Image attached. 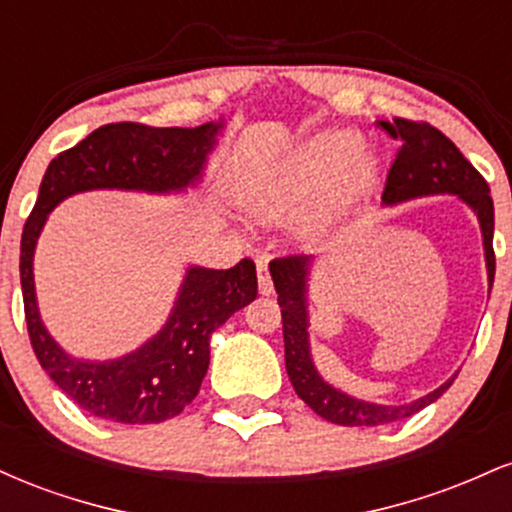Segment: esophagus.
<instances>
[{"mask_svg": "<svg viewBox=\"0 0 512 512\" xmlns=\"http://www.w3.org/2000/svg\"><path fill=\"white\" fill-rule=\"evenodd\" d=\"M257 284H260L262 296H272V293H274L272 276H269V267H267V262H264V260H257Z\"/></svg>", "mask_w": 512, "mask_h": 512, "instance_id": "34e87169", "label": "esophagus"}]
</instances>
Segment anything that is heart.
I'll use <instances>...</instances> for the list:
<instances>
[{
  "label": "heart",
  "mask_w": 512,
  "mask_h": 512,
  "mask_svg": "<svg viewBox=\"0 0 512 512\" xmlns=\"http://www.w3.org/2000/svg\"><path fill=\"white\" fill-rule=\"evenodd\" d=\"M375 163L349 129L315 134L245 178L243 204L264 221L298 214V231L313 236L373 182Z\"/></svg>",
  "instance_id": "b5f03b06"
}]
</instances>
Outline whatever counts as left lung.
Returning <instances> with one entry per match:
<instances>
[{
	"label": "left lung",
	"instance_id": "1",
	"mask_svg": "<svg viewBox=\"0 0 512 512\" xmlns=\"http://www.w3.org/2000/svg\"><path fill=\"white\" fill-rule=\"evenodd\" d=\"M378 125L399 142L397 156L385 180L383 202L397 204L414 197L457 195L464 204H469L481 223L491 291L493 274H496V255H493V199L489 182L481 178L479 170L462 156V151L440 129L428 125V122L395 117L392 122H378ZM308 269V255L276 257L269 264L274 289L279 293L281 322H284L286 373H289L296 395L317 416L339 426H383L407 419V416L436 402L448 390L455 378H450L448 383L428 392L426 397L416 399V402L385 407V404L354 399L330 383H325L317 373L313 356H310L308 303H305L308 301L305 298V293H308V284H305Z\"/></svg>",
	"mask_w": 512,
	"mask_h": 512
}]
</instances>
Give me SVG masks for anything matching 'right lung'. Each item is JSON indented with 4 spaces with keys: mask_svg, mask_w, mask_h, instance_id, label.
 <instances>
[{
    "mask_svg": "<svg viewBox=\"0 0 512 512\" xmlns=\"http://www.w3.org/2000/svg\"><path fill=\"white\" fill-rule=\"evenodd\" d=\"M223 122L202 127H149L115 122L52 158L38 202L21 236V291L35 358L81 409L115 424H161L178 416L209 368V337L257 296L255 262L231 269L190 267L163 330L142 349L115 361L67 356L40 320L33 284V252L48 214L62 199L86 190H185L202 178L207 154Z\"/></svg>",
    "mask_w": 512,
    "mask_h": 512,
    "instance_id": "add662e5",
    "label": "right lung"
}]
</instances>
